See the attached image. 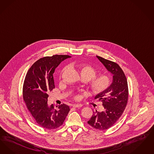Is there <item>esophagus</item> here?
I'll use <instances>...</instances> for the list:
<instances>
[{
	"label": "esophagus",
	"instance_id": "obj_1",
	"mask_svg": "<svg viewBox=\"0 0 154 154\" xmlns=\"http://www.w3.org/2000/svg\"><path fill=\"white\" fill-rule=\"evenodd\" d=\"M82 106L80 105H78V104H74L73 105H72V107H81Z\"/></svg>",
	"mask_w": 154,
	"mask_h": 154
}]
</instances>
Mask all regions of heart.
I'll return each mask as SVG.
<instances>
[{"mask_svg": "<svg viewBox=\"0 0 154 154\" xmlns=\"http://www.w3.org/2000/svg\"><path fill=\"white\" fill-rule=\"evenodd\" d=\"M80 72L82 78H86L87 80L90 79V86L93 91L96 93H100L103 92L109 87L111 84V79L110 77L105 74H100L96 75L97 71L94 68L87 64H79L72 65ZM68 66H65L61 69L60 72V77L62 74L68 69ZM80 95L75 94L74 95V99L79 100L80 99Z\"/></svg>", "mask_w": 154, "mask_h": 154, "instance_id": "obj_1", "label": "heart"}]
</instances>
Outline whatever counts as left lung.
Instances as JSON below:
<instances>
[{
    "label": "left lung",
    "mask_w": 154,
    "mask_h": 154,
    "mask_svg": "<svg viewBox=\"0 0 154 154\" xmlns=\"http://www.w3.org/2000/svg\"><path fill=\"white\" fill-rule=\"evenodd\" d=\"M97 57L107 71L113 74L110 86L95 97L102 102V111L93 112L92 117L87 121L92 127L102 131L112 127L122 116L127 105L128 87L127 78L119 64L100 56Z\"/></svg>",
    "instance_id": "obj_1"
}]
</instances>
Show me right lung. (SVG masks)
Masks as SVG:
<instances>
[{
    "mask_svg": "<svg viewBox=\"0 0 154 154\" xmlns=\"http://www.w3.org/2000/svg\"><path fill=\"white\" fill-rule=\"evenodd\" d=\"M68 55H53L35 61L27 72L23 85V98L36 123L47 129H54L63 125L70 109L63 103L54 109L47 104L49 93L54 88V74L56 68ZM57 107V106H56Z\"/></svg>",
    "mask_w": 154,
    "mask_h": 154,
    "instance_id": "1",
    "label": "right lung"
}]
</instances>
